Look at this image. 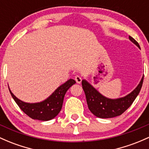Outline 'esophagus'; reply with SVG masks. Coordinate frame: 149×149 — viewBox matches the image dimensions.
Returning a JSON list of instances; mask_svg holds the SVG:
<instances>
[{"label":"esophagus","mask_w":149,"mask_h":149,"mask_svg":"<svg viewBox=\"0 0 149 149\" xmlns=\"http://www.w3.org/2000/svg\"><path fill=\"white\" fill-rule=\"evenodd\" d=\"M75 80H76V83H81V81H82V78L80 76H78V75H77V76H75Z\"/></svg>","instance_id":"esophagus-1"}]
</instances>
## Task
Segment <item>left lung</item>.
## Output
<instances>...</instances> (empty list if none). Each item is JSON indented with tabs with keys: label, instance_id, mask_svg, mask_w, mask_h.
<instances>
[{
	"label": "left lung",
	"instance_id": "1",
	"mask_svg": "<svg viewBox=\"0 0 149 149\" xmlns=\"http://www.w3.org/2000/svg\"><path fill=\"white\" fill-rule=\"evenodd\" d=\"M130 40L140 48L138 42L131 36ZM143 81V76L139 84L132 93L119 99H109L104 97L87 81L83 80L82 87L86 94V101L90 111L100 118H112L121 115L132 105L139 93Z\"/></svg>",
	"mask_w": 149,
	"mask_h": 149
}]
</instances>
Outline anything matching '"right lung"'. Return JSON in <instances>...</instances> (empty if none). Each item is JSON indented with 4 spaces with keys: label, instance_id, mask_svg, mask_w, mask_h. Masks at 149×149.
I'll return each instance as SVG.
<instances>
[{
    "label": "right lung",
    "instance_id": "right-lung-1",
    "mask_svg": "<svg viewBox=\"0 0 149 149\" xmlns=\"http://www.w3.org/2000/svg\"><path fill=\"white\" fill-rule=\"evenodd\" d=\"M75 83L76 81L74 80L69 79L57 88L47 100L38 103L30 104L22 102L13 94L10 90L9 89V91L19 108L30 118L41 121H48L54 118L59 113L66 91Z\"/></svg>",
    "mask_w": 149,
    "mask_h": 149
}]
</instances>
